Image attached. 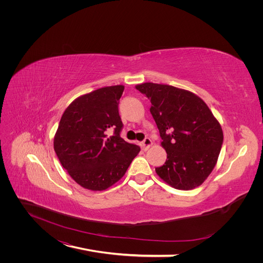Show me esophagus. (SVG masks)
<instances>
[{
	"label": "esophagus",
	"mask_w": 263,
	"mask_h": 263,
	"mask_svg": "<svg viewBox=\"0 0 263 263\" xmlns=\"http://www.w3.org/2000/svg\"><path fill=\"white\" fill-rule=\"evenodd\" d=\"M153 145V142H151V140L149 139V137H146V139L143 141V143H142V149L143 150H148V148Z\"/></svg>",
	"instance_id": "obj_1"
}]
</instances>
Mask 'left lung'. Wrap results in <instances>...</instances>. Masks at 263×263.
<instances>
[{
  "label": "left lung",
  "instance_id": "1",
  "mask_svg": "<svg viewBox=\"0 0 263 263\" xmlns=\"http://www.w3.org/2000/svg\"><path fill=\"white\" fill-rule=\"evenodd\" d=\"M135 88L151 102L167 160L156 173L177 190L203 183L216 165L223 130L205 102L195 93L166 84L143 83Z\"/></svg>",
  "mask_w": 263,
  "mask_h": 263
}]
</instances>
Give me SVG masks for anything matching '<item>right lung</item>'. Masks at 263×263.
Segmentation results:
<instances>
[{
	"label": "right lung",
	"mask_w": 263,
	"mask_h": 263,
	"mask_svg": "<svg viewBox=\"0 0 263 263\" xmlns=\"http://www.w3.org/2000/svg\"><path fill=\"white\" fill-rule=\"evenodd\" d=\"M123 85L107 86L78 97L65 109L54 135L62 166L82 187L103 191L126 174L141 148L120 137L118 113ZM114 130L110 136L109 132Z\"/></svg>",
	"instance_id": "right-lung-1"
}]
</instances>
